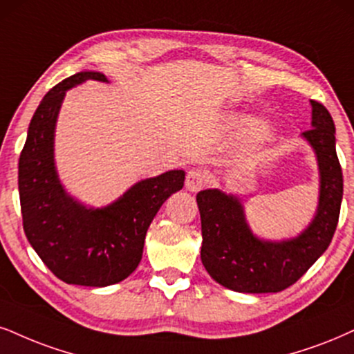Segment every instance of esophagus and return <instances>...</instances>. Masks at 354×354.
<instances>
[{
	"instance_id": "obj_1",
	"label": "esophagus",
	"mask_w": 354,
	"mask_h": 354,
	"mask_svg": "<svg viewBox=\"0 0 354 354\" xmlns=\"http://www.w3.org/2000/svg\"><path fill=\"white\" fill-rule=\"evenodd\" d=\"M205 185V174L200 169L189 170L185 177V189L189 192H198Z\"/></svg>"
}]
</instances>
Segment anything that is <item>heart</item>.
<instances>
[{
	"mask_svg": "<svg viewBox=\"0 0 354 354\" xmlns=\"http://www.w3.org/2000/svg\"><path fill=\"white\" fill-rule=\"evenodd\" d=\"M226 126L228 128H238L243 123L241 115H230L226 118ZM270 136V123L264 118H257L252 120L250 124L246 126V129L243 131V151L246 154H252L259 149L261 146H264V142L268 141Z\"/></svg>",
	"mask_w": 354,
	"mask_h": 354,
	"instance_id": "heart-1",
	"label": "heart"
}]
</instances>
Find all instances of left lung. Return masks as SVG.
Listing matches in <instances>:
<instances>
[{
	"label": "left lung",
	"mask_w": 354,
	"mask_h": 354,
	"mask_svg": "<svg viewBox=\"0 0 354 354\" xmlns=\"http://www.w3.org/2000/svg\"><path fill=\"white\" fill-rule=\"evenodd\" d=\"M310 142L320 170L317 215L297 238L264 241L256 238L234 195L216 189L197 194L202 220V263L218 283L244 294L281 292L310 269L326 251L337 230L343 198V174L335 147V123L328 110L312 100Z\"/></svg>",
	"instance_id": "1"
}]
</instances>
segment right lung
Instances as JSON below:
<instances>
[{"mask_svg": "<svg viewBox=\"0 0 354 354\" xmlns=\"http://www.w3.org/2000/svg\"><path fill=\"white\" fill-rule=\"evenodd\" d=\"M85 80L108 82L100 72H78L57 84L34 113L19 156V200L24 233L55 277L104 287L138 268L156 213L184 187V170L138 182L104 208H86L60 184L54 162V131L65 91Z\"/></svg>", "mask_w": 354, "mask_h": 354, "instance_id": "1", "label": "right lung"}]
</instances>
